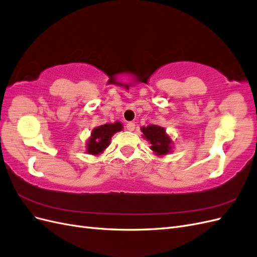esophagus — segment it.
<instances>
[{"mask_svg": "<svg viewBox=\"0 0 257 257\" xmlns=\"http://www.w3.org/2000/svg\"><path fill=\"white\" fill-rule=\"evenodd\" d=\"M126 128H127L128 131H134L135 128H136V123L130 121V122H128V123L126 124Z\"/></svg>", "mask_w": 257, "mask_h": 257, "instance_id": "34e87169", "label": "esophagus"}]
</instances>
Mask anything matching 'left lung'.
<instances>
[{
	"label": "left lung",
	"instance_id": "1",
	"mask_svg": "<svg viewBox=\"0 0 257 257\" xmlns=\"http://www.w3.org/2000/svg\"><path fill=\"white\" fill-rule=\"evenodd\" d=\"M142 137L146 139L150 143V149L157 156H165L172 151V140L167 135L164 127L157 126V124H149L148 127H142Z\"/></svg>",
	"mask_w": 257,
	"mask_h": 257
}]
</instances>
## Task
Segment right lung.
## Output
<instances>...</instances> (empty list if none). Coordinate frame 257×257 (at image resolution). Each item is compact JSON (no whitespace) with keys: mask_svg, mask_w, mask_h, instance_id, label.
<instances>
[{"mask_svg":"<svg viewBox=\"0 0 257 257\" xmlns=\"http://www.w3.org/2000/svg\"><path fill=\"white\" fill-rule=\"evenodd\" d=\"M122 130V123L120 121H115L113 123H104L94 128L86 143L87 153L90 155L98 156L111 143L112 137Z\"/></svg>","mask_w":257,"mask_h":257,"instance_id":"1","label":"right lung"}]
</instances>
